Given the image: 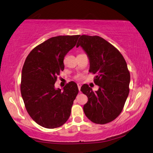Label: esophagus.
<instances>
[{
	"label": "esophagus",
	"instance_id": "34e87169",
	"mask_svg": "<svg viewBox=\"0 0 153 153\" xmlns=\"http://www.w3.org/2000/svg\"><path fill=\"white\" fill-rule=\"evenodd\" d=\"M81 86H82V84H79V83L77 84V87H78V89H79V91H80Z\"/></svg>",
	"mask_w": 153,
	"mask_h": 153
}]
</instances>
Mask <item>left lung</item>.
Returning a JSON list of instances; mask_svg holds the SVG:
<instances>
[{"instance_id":"obj_1","label":"left lung","mask_w":153,"mask_h":153,"mask_svg":"<svg viewBox=\"0 0 153 153\" xmlns=\"http://www.w3.org/2000/svg\"><path fill=\"white\" fill-rule=\"evenodd\" d=\"M82 48L90 61L89 72L95 75L99 86L93 92L88 84L80 91L88 97L84 105L86 117L96 124H106L122 111L129 93L130 74L124 57L107 41L99 36L82 35L76 47Z\"/></svg>"}]
</instances>
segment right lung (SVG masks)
Here are the masks:
<instances>
[{"label": "right lung", "instance_id": "1", "mask_svg": "<svg viewBox=\"0 0 153 153\" xmlns=\"http://www.w3.org/2000/svg\"><path fill=\"white\" fill-rule=\"evenodd\" d=\"M79 35L50 38L28 55L22 71L20 90L28 114L38 125L54 129L64 125L71 114L78 93L77 84L70 82L61 90L54 84L64 70V58L76 45Z\"/></svg>", "mask_w": 153, "mask_h": 153}]
</instances>
